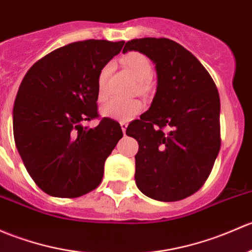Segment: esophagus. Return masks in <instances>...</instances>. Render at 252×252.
<instances>
[{
    "mask_svg": "<svg viewBox=\"0 0 252 252\" xmlns=\"http://www.w3.org/2000/svg\"><path fill=\"white\" fill-rule=\"evenodd\" d=\"M121 126H122V130H123V134L126 135V126H128V123H126V122H121Z\"/></svg>",
    "mask_w": 252,
    "mask_h": 252,
    "instance_id": "34e87169",
    "label": "esophagus"
}]
</instances>
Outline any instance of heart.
Masks as SVG:
<instances>
[{"mask_svg":"<svg viewBox=\"0 0 252 252\" xmlns=\"http://www.w3.org/2000/svg\"><path fill=\"white\" fill-rule=\"evenodd\" d=\"M122 63L126 70L137 81L136 89L139 93H146L151 86L150 77L152 75V63L146 55L139 52H130L122 58ZM111 63L100 70L97 76V99L102 101L106 97V83L111 73ZM142 110V102L137 99L110 100L101 106V113L106 117L119 121H130Z\"/></svg>","mask_w":252,"mask_h":252,"instance_id":"heart-1","label":"heart"}]
</instances>
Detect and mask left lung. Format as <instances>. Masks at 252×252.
<instances>
[{
	"label": "left lung",
	"instance_id": "8db88e82",
	"mask_svg": "<svg viewBox=\"0 0 252 252\" xmlns=\"http://www.w3.org/2000/svg\"><path fill=\"white\" fill-rule=\"evenodd\" d=\"M136 50L157 71V92L148 111L129 124L139 142L135 182L160 202L189 197L203 186L220 152V95L199 60L168 38H136L123 53Z\"/></svg>",
	"mask_w": 252,
	"mask_h": 252
}]
</instances>
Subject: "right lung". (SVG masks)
<instances>
[{
	"label": "right lung",
	"mask_w": 252,
	"mask_h": 252,
	"mask_svg": "<svg viewBox=\"0 0 252 252\" xmlns=\"http://www.w3.org/2000/svg\"><path fill=\"white\" fill-rule=\"evenodd\" d=\"M124 41L87 39L58 48L33 63L13 107V133L26 170L47 194L77 198L96 189L105 160L123 133L99 117L97 76Z\"/></svg>",
	"instance_id": "right-lung-1"
}]
</instances>
